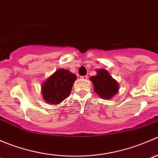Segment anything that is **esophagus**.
Segmentation results:
<instances>
[{
    "mask_svg": "<svg viewBox=\"0 0 158 158\" xmlns=\"http://www.w3.org/2000/svg\"><path fill=\"white\" fill-rule=\"evenodd\" d=\"M81 79H84V80H85V79H88V76H81Z\"/></svg>",
    "mask_w": 158,
    "mask_h": 158,
    "instance_id": "obj_1",
    "label": "esophagus"
}]
</instances>
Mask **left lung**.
Wrapping results in <instances>:
<instances>
[{
    "instance_id": "left-lung-1",
    "label": "left lung",
    "mask_w": 158,
    "mask_h": 158,
    "mask_svg": "<svg viewBox=\"0 0 158 158\" xmlns=\"http://www.w3.org/2000/svg\"><path fill=\"white\" fill-rule=\"evenodd\" d=\"M94 85V91L101 98L111 99L118 92V84L106 69L97 70L96 76L90 78Z\"/></svg>"
}]
</instances>
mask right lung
I'll return each instance as SVG.
<instances>
[{
  "instance_id": "1",
  "label": "right lung",
  "mask_w": 158,
  "mask_h": 158,
  "mask_svg": "<svg viewBox=\"0 0 158 158\" xmlns=\"http://www.w3.org/2000/svg\"><path fill=\"white\" fill-rule=\"evenodd\" d=\"M77 76L69 70L60 69L50 76L42 85L44 101L49 104L57 105L69 96L73 83Z\"/></svg>"
}]
</instances>
